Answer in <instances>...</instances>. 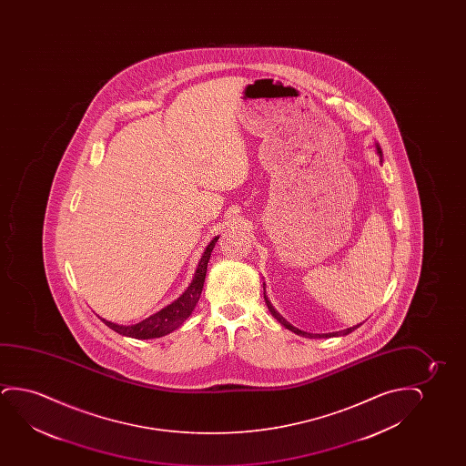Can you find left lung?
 <instances>
[{"instance_id":"obj_1","label":"left lung","mask_w":466,"mask_h":466,"mask_svg":"<svg viewBox=\"0 0 466 466\" xmlns=\"http://www.w3.org/2000/svg\"><path fill=\"white\" fill-rule=\"evenodd\" d=\"M377 154L382 157V149H380V147L377 145ZM264 285V300H266V304H268V312L272 313V317H274L280 325L285 326L287 329H289V331H293L294 334H298V336H302V338H309V339H319V338H336V336H347V334H350L351 331H355L357 328H360V325L357 326H351V328H347V329H344V331H336V332H326V334H312V332H306V331H300V329H298V328H294L291 323H288L287 319H283L281 317L280 313L277 312L275 310V307L272 306V302L268 300V294H266V283H262Z\"/></svg>"}]
</instances>
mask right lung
<instances>
[{
  "mask_svg": "<svg viewBox=\"0 0 466 466\" xmlns=\"http://www.w3.org/2000/svg\"><path fill=\"white\" fill-rule=\"evenodd\" d=\"M219 237H215L202 253L198 261L194 277H192L189 287L186 288L185 293L179 296L178 299L173 300L172 304L160 309L159 312L153 313L151 317L141 319L137 325L122 326L111 323L108 319H102L103 323L111 328L113 331L119 332L122 336L134 339H156L167 336L175 331L177 328L183 325L186 319L191 317L192 310L198 306V298L204 288L205 274L207 266L210 261L211 251L215 248V243Z\"/></svg>",
  "mask_w": 466,
  "mask_h": 466,
  "instance_id": "1",
  "label": "right lung"
}]
</instances>
